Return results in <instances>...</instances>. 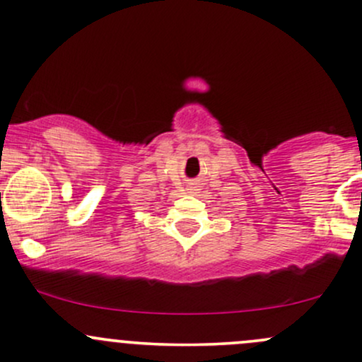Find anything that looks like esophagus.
<instances>
[{"label": "esophagus", "mask_w": 362, "mask_h": 362, "mask_svg": "<svg viewBox=\"0 0 362 362\" xmlns=\"http://www.w3.org/2000/svg\"><path fill=\"white\" fill-rule=\"evenodd\" d=\"M194 190H196V189H194Z\"/></svg>", "instance_id": "obj_1"}]
</instances>
